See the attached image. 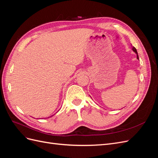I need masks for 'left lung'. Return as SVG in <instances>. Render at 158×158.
Here are the masks:
<instances>
[{"label":"left lung","instance_id":"left-lung-1","mask_svg":"<svg viewBox=\"0 0 158 158\" xmlns=\"http://www.w3.org/2000/svg\"><path fill=\"white\" fill-rule=\"evenodd\" d=\"M132 50H133V51H135L136 53V55H137V59H139V58H138V52H137V51H136V49L135 48V47H132Z\"/></svg>","mask_w":158,"mask_h":158}]
</instances>
